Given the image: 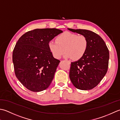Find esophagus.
Wrapping results in <instances>:
<instances>
[{
  "label": "esophagus",
  "mask_w": 120,
  "mask_h": 120,
  "mask_svg": "<svg viewBox=\"0 0 120 120\" xmlns=\"http://www.w3.org/2000/svg\"><path fill=\"white\" fill-rule=\"evenodd\" d=\"M67 62L68 63V64H70V62H69V61H68V60H67Z\"/></svg>",
  "instance_id": "34e87169"
}]
</instances>
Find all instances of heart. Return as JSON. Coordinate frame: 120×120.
Wrapping results in <instances>:
<instances>
[{
  "mask_svg": "<svg viewBox=\"0 0 120 120\" xmlns=\"http://www.w3.org/2000/svg\"><path fill=\"white\" fill-rule=\"evenodd\" d=\"M88 44L87 39L85 36L65 31L58 35L56 41H50L48 46L52 54L56 58H60L66 52L65 57L79 60L86 53Z\"/></svg>",
  "mask_w": 120,
  "mask_h": 120,
  "instance_id": "b5f03b06",
  "label": "heart"
}]
</instances>
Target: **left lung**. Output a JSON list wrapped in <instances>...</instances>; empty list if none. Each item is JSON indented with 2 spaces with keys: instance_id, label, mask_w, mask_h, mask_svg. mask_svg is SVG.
Returning a JSON list of instances; mask_svg holds the SVG:
<instances>
[{
  "instance_id": "obj_1",
  "label": "left lung",
  "mask_w": 120,
  "mask_h": 120,
  "mask_svg": "<svg viewBox=\"0 0 120 120\" xmlns=\"http://www.w3.org/2000/svg\"><path fill=\"white\" fill-rule=\"evenodd\" d=\"M86 37L88 48L81 59L71 63L69 77L78 89L89 90L101 81L108 70L109 52L104 40L98 34L86 29L68 28Z\"/></svg>"
}]
</instances>
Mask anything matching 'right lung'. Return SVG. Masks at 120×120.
Instances as JSON below:
<instances>
[{"instance_id": "right-lung-1", "label": "right lung", "mask_w": 120, "mask_h": 120, "mask_svg": "<svg viewBox=\"0 0 120 120\" xmlns=\"http://www.w3.org/2000/svg\"><path fill=\"white\" fill-rule=\"evenodd\" d=\"M62 32L56 28L35 29L17 41L12 54L14 72L28 90L42 91L52 82L60 60L53 57L48 43Z\"/></svg>"}]
</instances>
